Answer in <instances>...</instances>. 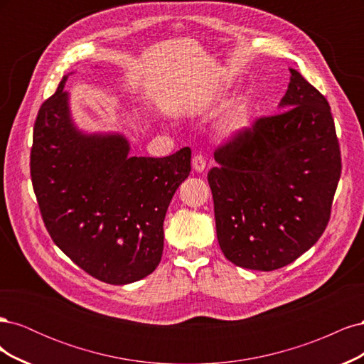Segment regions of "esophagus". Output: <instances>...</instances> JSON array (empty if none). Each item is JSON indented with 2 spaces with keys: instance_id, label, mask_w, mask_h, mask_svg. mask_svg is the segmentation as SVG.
I'll return each instance as SVG.
<instances>
[{
  "instance_id": "1",
  "label": "esophagus",
  "mask_w": 364,
  "mask_h": 364,
  "mask_svg": "<svg viewBox=\"0 0 364 364\" xmlns=\"http://www.w3.org/2000/svg\"><path fill=\"white\" fill-rule=\"evenodd\" d=\"M206 167V159L202 156V155H196L193 158V168L197 171V173H202Z\"/></svg>"
}]
</instances>
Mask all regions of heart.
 <instances>
[{
	"label": "heart",
	"instance_id": "heart-1",
	"mask_svg": "<svg viewBox=\"0 0 364 364\" xmlns=\"http://www.w3.org/2000/svg\"><path fill=\"white\" fill-rule=\"evenodd\" d=\"M223 97V91L214 94V100H220ZM252 119V105L247 98H237L229 106L222 123H220V132L225 138H234L246 132L250 126Z\"/></svg>",
	"mask_w": 364,
	"mask_h": 364
}]
</instances>
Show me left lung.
<instances>
[{
	"instance_id": "8db88e82",
	"label": "left lung",
	"mask_w": 364,
	"mask_h": 364,
	"mask_svg": "<svg viewBox=\"0 0 364 364\" xmlns=\"http://www.w3.org/2000/svg\"><path fill=\"white\" fill-rule=\"evenodd\" d=\"M278 107L217 149L208 173L220 249L250 270L281 269L316 245L341 171L331 107L293 68Z\"/></svg>"
}]
</instances>
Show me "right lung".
<instances>
[{"mask_svg":"<svg viewBox=\"0 0 364 364\" xmlns=\"http://www.w3.org/2000/svg\"><path fill=\"white\" fill-rule=\"evenodd\" d=\"M58 91L39 109L30 173L43 223L77 266L107 284L124 285L158 267L164 218L191 171V150L165 158L130 156L121 134H87Z\"/></svg>","mask_w":364,"mask_h":364,"instance_id":"add662e5","label":"right lung"}]
</instances>
